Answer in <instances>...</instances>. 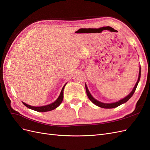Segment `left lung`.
Instances as JSON below:
<instances>
[{
	"instance_id": "obj_1",
	"label": "left lung",
	"mask_w": 150,
	"mask_h": 150,
	"mask_svg": "<svg viewBox=\"0 0 150 150\" xmlns=\"http://www.w3.org/2000/svg\"><path fill=\"white\" fill-rule=\"evenodd\" d=\"M140 77H141V67H139V77H138L137 81V82L136 83L135 86H134V89L131 91V93H130L128 96H127L125 98H124V99H121V100L118 101L117 102L113 103H102V102H100V101L96 100V99H94L93 96H92V95L89 93V90H88V88L87 87V85L86 84V89L87 95V96H88V98H89V99H90V100L92 102H93L94 105H96L99 106V107H101V108H116V107L121 105L122 104H123V103H126L130 98L132 96V95L134 94V92H135V91L136 89V87L137 86V84H138V83H139V82Z\"/></svg>"
}]
</instances>
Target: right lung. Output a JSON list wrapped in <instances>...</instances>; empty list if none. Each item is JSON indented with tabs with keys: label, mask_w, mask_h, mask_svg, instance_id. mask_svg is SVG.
<instances>
[{
	"label": "right lung",
	"mask_w": 150,
	"mask_h": 150,
	"mask_svg": "<svg viewBox=\"0 0 150 150\" xmlns=\"http://www.w3.org/2000/svg\"><path fill=\"white\" fill-rule=\"evenodd\" d=\"M66 84H65V85L63 86L62 90H61V93H60V95L59 96L58 98H57L54 102L51 103V104L43 106H30V105L26 104V103L24 102H22L23 104L30 109H32L33 110H35V111H37V112H49V111H51V110H54L55 108H57V107H58L60 105L61 103L63 101V91H64V88L65 86H66Z\"/></svg>",
	"instance_id": "1"
}]
</instances>
